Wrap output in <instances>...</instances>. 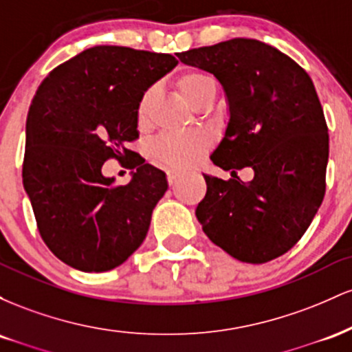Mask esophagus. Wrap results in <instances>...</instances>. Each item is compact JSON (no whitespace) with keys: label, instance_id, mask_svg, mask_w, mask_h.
<instances>
[{"label":"esophagus","instance_id":"34e87169","mask_svg":"<svg viewBox=\"0 0 352 352\" xmlns=\"http://www.w3.org/2000/svg\"><path fill=\"white\" fill-rule=\"evenodd\" d=\"M185 177V173H182V172H168L167 173V179H168V184L170 185H175V184H179V182L184 179Z\"/></svg>","mask_w":352,"mask_h":352}]
</instances>
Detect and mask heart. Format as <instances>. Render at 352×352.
<instances>
[{
	"label": "heart",
	"mask_w": 352,
	"mask_h": 352,
	"mask_svg": "<svg viewBox=\"0 0 352 352\" xmlns=\"http://www.w3.org/2000/svg\"><path fill=\"white\" fill-rule=\"evenodd\" d=\"M213 87H215V82H213L212 78L199 71H187L177 79V89L184 96V99L192 106ZM152 99V89L140 98L139 106H137V120H139L140 125L147 124ZM204 151L205 140L197 135H167L162 137L155 145L157 159L173 168L190 167Z\"/></svg>",
	"instance_id": "heart-1"
}]
</instances>
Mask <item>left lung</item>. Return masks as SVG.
Instances as JSON below:
<instances>
[{
	"instance_id": "left-lung-1",
	"label": "left lung",
	"mask_w": 352,
	"mask_h": 352,
	"mask_svg": "<svg viewBox=\"0 0 352 352\" xmlns=\"http://www.w3.org/2000/svg\"><path fill=\"white\" fill-rule=\"evenodd\" d=\"M218 79L228 102L223 139L210 159L232 179L204 175L195 215L205 235L245 263L292 250L313 221L326 190L329 135L311 78L300 64L256 39L235 38L179 52ZM252 166V182L235 170Z\"/></svg>"
}]
</instances>
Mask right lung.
I'll use <instances>...</instances> for the list:
<instances>
[{
  "instance_id": "add662e5",
  "label": "right lung",
  "mask_w": 352,
  "mask_h": 352,
  "mask_svg": "<svg viewBox=\"0 0 352 352\" xmlns=\"http://www.w3.org/2000/svg\"><path fill=\"white\" fill-rule=\"evenodd\" d=\"M177 64L172 54L94 46L52 69L36 91L23 185L44 243L72 268L109 272L145 240L168 184L127 144L139 137L140 98ZM109 158L128 160L127 186L102 175Z\"/></svg>"
}]
</instances>
